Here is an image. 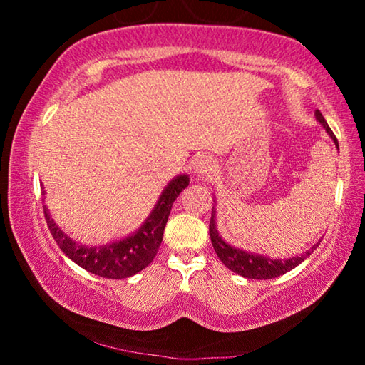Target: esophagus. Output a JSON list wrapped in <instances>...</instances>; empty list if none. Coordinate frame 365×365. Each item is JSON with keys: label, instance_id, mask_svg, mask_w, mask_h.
Returning <instances> with one entry per match:
<instances>
[{"label": "esophagus", "instance_id": "1", "mask_svg": "<svg viewBox=\"0 0 365 365\" xmlns=\"http://www.w3.org/2000/svg\"><path fill=\"white\" fill-rule=\"evenodd\" d=\"M195 169H196L197 177H209L215 169L214 160L211 158H207V156H202V158L196 160Z\"/></svg>", "mask_w": 365, "mask_h": 365}]
</instances>
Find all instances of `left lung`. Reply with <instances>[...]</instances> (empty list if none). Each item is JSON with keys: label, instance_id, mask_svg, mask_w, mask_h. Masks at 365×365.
<instances>
[{"label": "left lung", "instance_id": "8db88e82", "mask_svg": "<svg viewBox=\"0 0 365 365\" xmlns=\"http://www.w3.org/2000/svg\"><path fill=\"white\" fill-rule=\"evenodd\" d=\"M316 117L317 120L322 123L327 133L330 135L331 140L335 141V145L338 146V140L335 135H333L331 128L329 127V123L324 119V115L320 114V110H316ZM209 235H211V242L215 252L222 262H224L228 269L237 272L238 275L246 277V279H255V280H269V279H275V277L287 274L288 270L294 269L296 265H299L304 259L311 255V252L317 248V245H314L311 250L306 251L302 256H296L292 259H287V261H279V259H270V257H264L259 255H250V252L242 251L233 248V246L227 245L224 240L219 237V232L215 230V222H214V212L211 214V222H209Z\"/></svg>", "mask_w": 365, "mask_h": 365}]
</instances>
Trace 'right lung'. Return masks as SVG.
Segmentation results:
<instances>
[{"label":"right lung","instance_id":"obj_1","mask_svg":"<svg viewBox=\"0 0 365 365\" xmlns=\"http://www.w3.org/2000/svg\"><path fill=\"white\" fill-rule=\"evenodd\" d=\"M188 182L190 178L187 175H180L172 180L165 187L164 193L160 195L156 207L145 222V225L137 233L122 242L101 246V248H86V246L72 242L49 217L46 206L43 207V211H45L49 232L67 257H71L73 262L91 274L104 277V279L120 280L138 274L140 270L153 262L160 242H163L164 228L168 224L172 205L177 196L188 187Z\"/></svg>","mask_w":365,"mask_h":365}]
</instances>
